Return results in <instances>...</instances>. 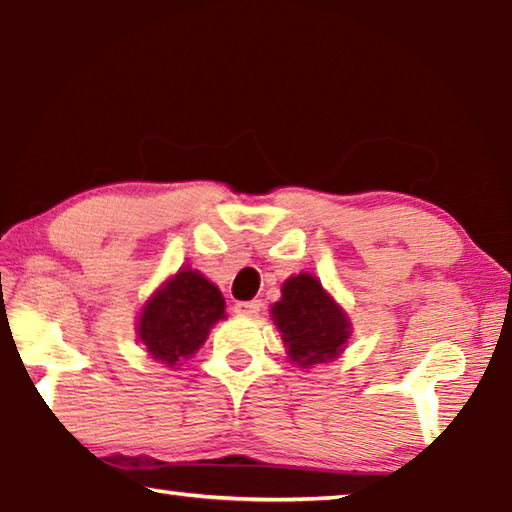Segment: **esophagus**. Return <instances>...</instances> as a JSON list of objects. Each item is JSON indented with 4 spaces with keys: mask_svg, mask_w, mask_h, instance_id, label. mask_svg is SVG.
<instances>
[{
    "mask_svg": "<svg viewBox=\"0 0 512 512\" xmlns=\"http://www.w3.org/2000/svg\"><path fill=\"white\" fill-rule=\"evenodd\" d=\"M259 307H262V302L259 300H239L235 302V314L239 316H257L259 314Z\"/></svg>",
    "mask_w": 512,
    "mask_h": 512,
    "instance_id": "34e87169",
    "label": "esophagus"
}]
</instances>
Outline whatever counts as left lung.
Instances as JSON below:
<instances>
[{
    "mask_svg": "<svg viewBox=\"0 0 512 512\" xmlns=\"http://www.w3.org/2000/svg\"><path fill=\"white\" fill-rule=\"evenodd\" d=\"M273 320L282 332L291 361L314 366L334 359L350 336V323L314 275L289 277L282 300L275 302Z\"/></svg>",
    "mask_w": 512,
    "mask_h": 512,
    "instance_id": "8db88e82",
    "label": "left lung"
}]
</instances>
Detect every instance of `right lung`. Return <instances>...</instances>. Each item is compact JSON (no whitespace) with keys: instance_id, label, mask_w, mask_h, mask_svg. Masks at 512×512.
I'll return each instance as SVG.
<instances>
[{"instance_id":"add662e5","label":"right lung","mask_w":512,"mask_h":512,"mask_svg":"<svg viewBox=\"0 0 512 512\" xmlns=\"http://www.w3.org/2000/svg\"><path fill=\"white\" fill-rule=\"evenodd\" d=\"M225 302L210 280L187 268L171 277L144 307L137 336L153 359L169 363L187 359L201 348L207 332L223 318Z\"/></svg>"}]
</instances>
